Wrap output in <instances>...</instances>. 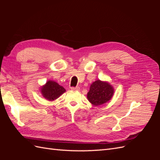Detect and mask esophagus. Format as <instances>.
<instances>
[{
  "mask_svg": "<svg viewBox=\"0 0 160 160\" xmlns=\"http://www.w3.org/2000/svg\"><path fill=\"white\" fill-rule=\"evenodd\" d=\"M71 89L72 91H79L80 89V88H79V87H75V88H74V87H72V88H71Z\"/></svg>",
  "mask_w": 160,
  "mask_h": 160,
  "instance_id": "1",
  "label": "esophagus"
}]
</instances>
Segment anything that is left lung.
<instances>
[{
    "label": "left lung",
    "instance_id": "left-lung-1",
    "mask_svg": "<svg viewBox=\"0 0 160 160\" xmlns=\"http://www.w3.org/2000/svg\"><path fill=\"white\" fill-rule=\"evenodd\" d=\"M114 93V89L108 82L97 80L90 86L88 98L89 102L95 106L108 102Z\"/></svg>",
    "mask_w": 160,
    "mask_h": 160
}]
</instances>
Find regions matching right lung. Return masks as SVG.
<instances>
[{"instance_id": "right-lung-1", "label": "right lung", "mask_w": 160, "mask_h": 160, "mask_svg": "<svg viewBox=\"0 0 160 160\" xmlns=\"http://www.w3.org/2000/svg\"><path fill=\"white\" fill-rule=\"evenodd\" d=\"M66 90L63 87L54 81H48L41 88V93L48 101H54L64 93Z\"/></svg>"}]
</instances>
